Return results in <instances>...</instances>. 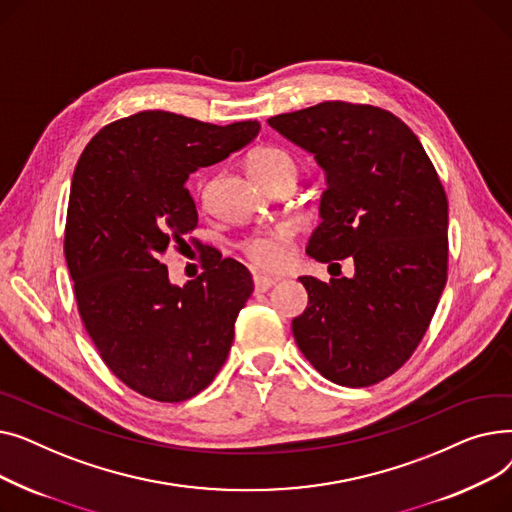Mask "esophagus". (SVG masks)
<instances>
[{"label":"esophagus","mask_w":512,"mask_h":512,"mask_svg":"<svg viewBox=\"0 0 512 512\" xmlns=\"http://www.w3.org/2000/svg\"><path fill=\"white\" fill-rule=\"evenodd\" d=\"M253 284H255V290H257V292H265V290H270V288L276 284V278L255 274V276H253Z\"/></svg>","instance_id":"1"}]
</instances>
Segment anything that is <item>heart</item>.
Listing matches in <instances>:
<instances>
[{
  "label": "heart",
  "mask_w": 512,
  "mask_h": 512,
  "mask_svg": "<svg viewBox=\"0 0 512 512\" xmlns=\"http://www.w3.org/2000/svg\"><path fill=\"white\" fill-rule=\"evenodd\" d=\"M249 174L265 188L278 180H297L299 168L294 157L280 147H259L247 159ZM290 232L276 230L265 236H255L245 242V255L261 270H282L288 261Z\"/></svg>",
  "instance_id": "b5f03b06"
}]
</instances>
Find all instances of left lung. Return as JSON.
Here are the masks:
<instances>
[{"label": "left lung", "instance_id": "left-lung-1", "mask_svg": "<svg viewBox=\"0 0 512 512\" xmlns=\"http://www.w3.org/2000/svg\"><path fill=\"white\" fill-rule=\"evenodd\" d=\"M267 124L326 172L307 253L355 261L353 278H299L309 305L294 340L330 382L378 384L415 353L446 286L444 186L415 132L382 107L324 101Z\"/></svg>", "mask_w": 512, "mask_h": 512}]
</instances>
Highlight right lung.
I'll return each mask as SVG.
<instances>
[{
  "mask_svg": "<svg viewBox=\"0 0 512 512\" xmlns=\"http://www.w3.org/2000/svg\"><path fill=\"white\" fill-rule=\"evenodd\" d=\"M259 128L147 110L103 126L78 159L64 232L78 313L103 363L147 398H193L226 363L253 292L249 270L211 255L201 276L174 286L161 257L188 247L199 222L188 174L249 145Z\"/></svg>",
  "mask_w": 512,
  "mask_h": 512,
  "instance_id": "1",
  "label": "right lung"
}]
</instances>
